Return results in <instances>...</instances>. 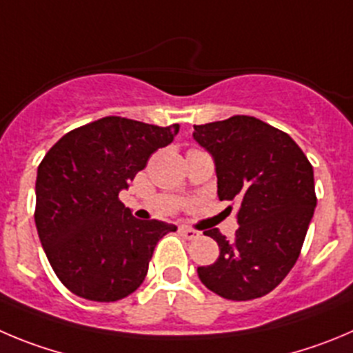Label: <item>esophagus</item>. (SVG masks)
Masks as SVG:
<instances>
[{"mask_svg": "<svg viewBox=\"0 0 353 353\" xmlns=\"http://www.w3.org/2000/svg\"><path fill=\"white\" fill-rule=\"evenodd\" d=\"M179 232L186 240H195L200 236V232H196L193 228H188V226H179Z\"/></svg>", "mask_w": 353, "mask_h": 353, "instance_id": "esophagus-1", "label": "esophagus"}]
</instances>
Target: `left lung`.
Listing matches in <instances>:
<instances>
[{"label": "left lung", "instance_id": "left-lung-1", "mask_svg": "<svg viewBox=\"0 0 353 353\" xmlns=\"http://www.w3.org/2000/svg\"><path fill=\"white\" fill-rule=\"evenodd\" d=\"M193 128L214 160L219 200L239 203L233 239L205 232L219 258L199 266L200 281L233 301L261 298L284 281L301 251L317 205L314 167L291 136L254 117Z\"/></svg>", "mask_w": 353, "mask_h": 353}]
</instances>
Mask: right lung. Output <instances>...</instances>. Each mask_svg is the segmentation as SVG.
Instances as JSON below:
<instances>
[{"mask_svg": "<svg viewBox=\"0 0 353 353\" xmlns=\"http://www.w3.org/2000/svg\"><path fill=\"white\" fill-rule=\"evenodd\" d=\"M177 132V123L106 117L68 132L45 154L36 176L34 223L69 291L110 303L143 284L158 240L177 226L136 219L118 195Z\"/></svg>", "mask_w": 353, "mask_h": 353, "instance_id": "add662e5", "label": "right lung"}]
</instances>
